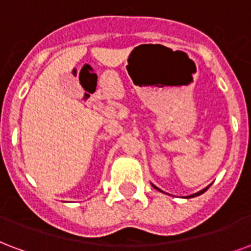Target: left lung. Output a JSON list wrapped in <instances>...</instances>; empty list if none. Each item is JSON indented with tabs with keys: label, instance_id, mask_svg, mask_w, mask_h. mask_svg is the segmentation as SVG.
<instances>
[{
	"label": "left lung",
	"instance_id": "8db88e82",
	"mask_svg": "<svg viewBox=\"0 0 251 251\" xmlns=\"http://www.w3.org/2000/svg\"><path fill=\"white\" fill-rule=\"evenodd\" d=\"M153 187H154V185H153ZM154 188H157V187H154ZM157 189H158V188H157ZM207 189H208V187H207V188H204V189H201V191H199V192H196V194L189 195L188 198H194V196H199V195H201V194H203V192H205Z\"/></svg>",
	"mask_w": 251,
	"mask_h": 251
}]
</instances>
